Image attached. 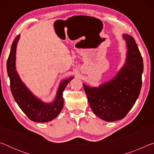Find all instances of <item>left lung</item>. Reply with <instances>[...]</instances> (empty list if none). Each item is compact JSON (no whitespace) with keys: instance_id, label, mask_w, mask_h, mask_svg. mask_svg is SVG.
Segmentation results:
<instances>
[{"instance_id":"1","label":"left lung","mask_w":154,"mask_h":154,"mask_svg":"<svg viewBox=\"0 0 154 154\" xmlns=\"http://www.w3.org/2000/svg\"><path fill=\"white\" fill-rule=\"evenodd\" d=\"M127 44L126 61L118 75L98 88L83 84L92 111L106 122L122 119L134 106L142 86L143 58L134 38L123 35Z\"/></svg>"}]
</instances>
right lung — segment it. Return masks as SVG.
I'll return each mask as SVG.
<instances>
[{
	"mask_svg": "<svg viewBox=\"0 0 154 154\" xmlns=\"http://www.w3.org/2000/svg\"><path fill=\"white\" fill-rule=\"evenodd\" d=\"M20 35L12 43L11 51L7 62V69L10 79V88L20 108L30 120L36 122H48L55 119L62 111L64 105L63 91L73 77L62 81L60 83L55 100L50 104L43 103L34 96L22 82L15 70V52Z\"/></svg>",
	"mask_w": 154,
	"mask_h": 154,
	"instance_id": "1",
	"label": "right lung"
}]
</instances>
